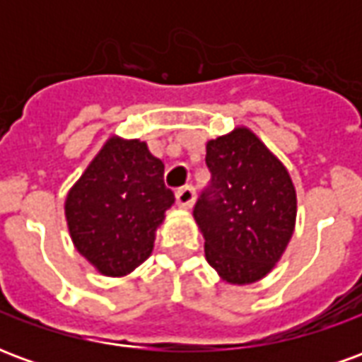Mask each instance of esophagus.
Returning <instances> with one entry per match:
<instances>
[{"label": "esophagus", "instance_id": "esophagus-1", "mask_svg": "<svg viewBox=\"0 0 362 362\" xmlns=\"http://www.w3.org/2000/svg\"><path fill=\"white\" fill-rule=\"evenodd\" d=\"M194 199H196V189H194L192 184H186V186L176 189V202H178L180 207H192Z\"/></svg>", "mask_w": 362, "mask_h": 362}]
</instances>
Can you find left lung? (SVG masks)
<instances>
[{"instance_id":"8db88e82","label":"left lung","mask_w":362,"mask_h":362,"mask_svg":"<svg viewBox=\"0 0 362 362\" xmlns=\"http://www.w3.org/2000/svg\"><path fill=\"white\" fill-rule=\"evenodd\" d=\"M205 165L211 180L194 205L205 258L228 283H254L272 272L293 236V182L246 127L207 143Z\"/></svg>"}]
</instances>
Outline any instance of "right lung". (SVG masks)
Instances as JSON below:
<instances>
[{"instance_id":"1","label":"right lung","mask_w":362,"mask_h":362,"mask_svg":"<svg viewBox=\"0 0 362 362\" xmlns=\"http://www.w3.org/2000/svg\"><path fill=\"white\" fill-rule=\"evenodd\" d=\"M174 204L165 165L137 139H110L66 202L77 250L104 275H126L149 258L155 230Z\"/></svg>"}]
</instances>
